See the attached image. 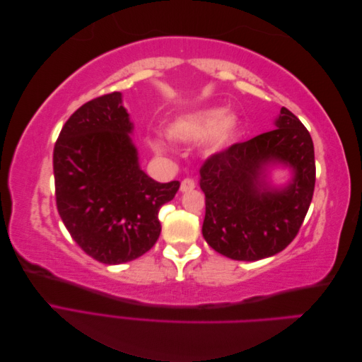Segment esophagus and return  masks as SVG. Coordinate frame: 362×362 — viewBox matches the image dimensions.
I'll return each mask as SVG.
<instances>
[{
    "label": "esophagus",
    "instance_id": "34e87169",
    "mask_svg": "<svg viewBox=\"0 0 362 362\" xmlns=\"http://www.w3.org/2000/svg\"><path fill=\"white\" fill-rule=\"evenodd\" d=\"M196 187V182L192 178H185L181 181V192H190Z\"/></svg>",
    "mask_w": 362,
    "mask_h": 362
}]
</instances>
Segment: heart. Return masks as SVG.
Segmentation results:
<instances>
[{
    "label": "heart",
    "mask_w": 362,
    "mask_h": 362,
    "mask_svg": "<svg viewBox=\"0 0 362 362\" xmlns=\"http://www.w3.org/2000/svg\"><path fill=\"white\" fill-rule=\"evenodd\" d=\"M238 133V120L234 115H225L223 108H205L185 113L172 119L164 128V136L170 141L184 144L205 137V146L210 151L225 148ZM152 149L164 154V148L158 141H152Z\"/></svg>",
    "instance_id": "obj_1"
}]
</instances>
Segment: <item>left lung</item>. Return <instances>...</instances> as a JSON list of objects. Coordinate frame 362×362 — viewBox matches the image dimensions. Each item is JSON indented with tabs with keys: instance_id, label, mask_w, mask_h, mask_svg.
<instances>
[{
	"instance_id": "left-lung-1",
	"label": "left lung",
	"mask_w": 362,
	"mask_h": 362,
	"mask_svg": "<svg viewBox=\"0 0 362 362\" xmlns=\"http://www.w3.org/2000/svg\"><path fill=\"white\" fill-rule=\"evenodd\" d=\"M275 129L208 157L201 173L205 193L202 235L216 252L238 261L278 254L298 235L313 201L314 145L308 129L282 107ZM293 169L287 188L270 189L269 163Z\"/></svg>"
}]
</instances>
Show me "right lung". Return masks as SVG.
I'll return each instance as SVG.
<instances>
[{
  "mask_svg": "<svg viewBox=\"0 0 362 362\" xmlns=\"http://www.w3.org/2000/svg\"><path fill=\"white\" fill-rule=\"evenodd\" d=\"M131 129L122 95L113 92L81 105L54 146L59 214L75 243L104 264L146 254L160 237V208L180 189L139 168Z\"/></svg>",
  "mask_w": 362,
  "mask_h": 362,
  "instance_id": "obj_1",
  "label": "right lung"
}]
</instances>
